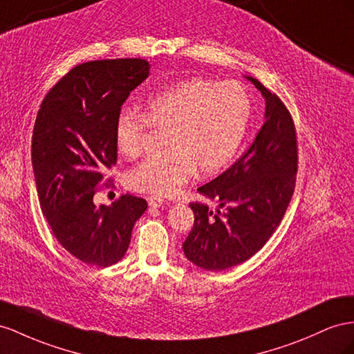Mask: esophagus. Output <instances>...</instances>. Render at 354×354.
I'll return each mask as SVG.
<instances>
[{"instance_id": "esophagus-1", "label": "esophagus", "mask_w": 354, "mask_h": 354, "mask_svg": "<svg viewBox=\"0 0 354 354\" xmlns=\"http://www.w3.org/2000/svg\"><path fill=\"white\" fill-rule=\"evenodd\" d=\"M147 203H149V205H150V207L159 208L162 204H164V198L156 196V195H151V196H149V198H147Z\"/></svg>"}]
</instances>
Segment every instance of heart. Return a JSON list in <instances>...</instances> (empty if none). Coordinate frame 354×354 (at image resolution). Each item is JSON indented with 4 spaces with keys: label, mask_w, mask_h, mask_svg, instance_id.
<instances>
[{
    "label": "heart",
    "mask_w": 354,
    "mask_h": 354,
    "mask_svg": "<svg viewBox=\"0 0 354 354\" xmlns=\"http://www.w3.org/2000/svg\"><path fill=\"white\" fill-rule=\"evenodd\" d=\"M252 114V100L238 82L190 79L149 98L145 113L123 111L114 127L120 153L141 155L149 127L167 133L165 156L149 159L127 174L133 192L165 196L192 178L213 176L236 155Z\"/></svg>",
    "instance_id": "heart-1"
}]
</instances>
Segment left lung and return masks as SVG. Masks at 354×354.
Instances as JSON below:
<instances>
[{
	"label": "left lung",
	"mask_w": 354,
	"mask_h": 354,
	"mask_svg": "<svg viewBox=\"0 0 354 354\" xmlns=\"http://www.w3.org/2000/svg\"><path fill=\"white\" fill-rule=\"evenodd\" d=\"M245 79L265 98L263 125L231 168L198 187L217 207L189 204L195 222L183 252L207 271L232 268L259 252L280 225L295 190L298 146L290 113L259 80Z\"/></svg>",
	"instance_id": "left-lung-1"
}]
</instances>
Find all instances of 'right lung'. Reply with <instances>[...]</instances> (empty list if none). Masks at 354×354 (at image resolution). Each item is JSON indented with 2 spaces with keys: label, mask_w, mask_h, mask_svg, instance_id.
Segmentation results:
<instances>
[{
  "label": "right lung",
  "mask_w": 354,
  "mask_h": 354,
  "mask_svg": "<svg viewBox=\"0 0 354 354\" xmlns=\"http://www.w3.org/2000/svg\"><path fill=\"white\" fill-rule=\"evenodd\" d=\"M146 59L84 62L47 92L31 146L38 201L56 240L79 261L110 266L125 256L146 199L122 195L97 207L104 171L118 160L114 127L123 102L149 77Z\"/></svg>",
  "instance_id": "add662e5"
}]
</instances>
